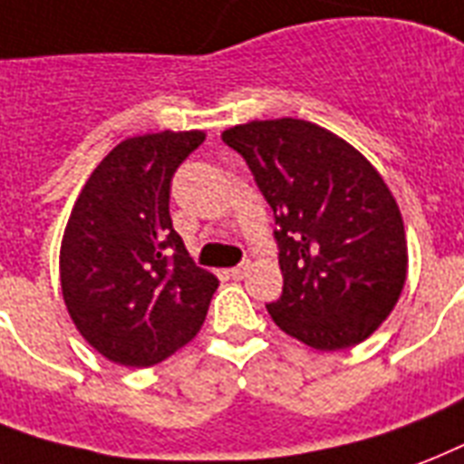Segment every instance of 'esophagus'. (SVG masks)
Masks as SVG:
<instances>
[{"mask_svg": "<svg viewBox=\"0 0 464 464\" xmlns=\"http://www.w3.org/2000/svg\"><path fill=\"white\" fill-rule=\"evenodd\" d=\"M249 271H251L249 261H242V264L235 266V268H229V276H232L235 281H242L244 276H246V273H249Z\"/></svg>", "mask_w": 464, "mask_h": 464, "instance_id": "obj_1", "label": "esophagus"}]
</instances>
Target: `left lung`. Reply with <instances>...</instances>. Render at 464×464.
<instances>
[{
    "label": "left lung",
    "mask_w": 464,
    "mask_h": 464,
    "mask_svg": "<svg viewBox=\"0 0 464 464\" xmlns=\"http://www.w3.org/2000/svg\"><path fill=\"white\" fill-rule=\"evenodd\" d=\"M242 154L276 218L283 295L273 322L317 351L375 332L407 281L397 200L355 147L297 118L251 121L222 132Z\"/></svg>",
    "instance_id": "obj_1"
}]
</instances>
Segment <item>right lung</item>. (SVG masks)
<instances>
[{"label":"right lung","mask_w":464,"mask_h":464,"mask_svg":"<svg viewBox=\"0 0 464 464\" xmlns=\"http://www.w3.org/2000/svg\"><path fill=\"white\" fill-rule=\"evenodd\" d=\"M203 140L200 130L123 140L72 208L60 246L64 304L118 365L161 362L206 322L218 278L193 264L169 215L171 176Z\"/></svg>","instance_id":"add662e5"}]
</instances>
